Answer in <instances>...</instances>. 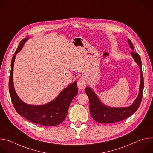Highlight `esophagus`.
<instances>
[{"mask_svg":"<svg viewBox=\"0 0 153 153\" xmlns=\"http://www.w3.org/2000/svg\"><path fill=\"white\" fill-rule=\"evenodd\" d=\"M86 84H87L86 79L84 77H82L77 82L78 88L80 90H84L86 86Z\"/></svg>","mask_w":153,"mask_h":153,"instance_id":"34e87169","label":"esophagus"}]
</instances>
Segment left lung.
<instances>
[{
	"label": "left lung",
	"mask_w": 153,
	"mask_h": 153,
	"mask_svg": "<svg viewBox=\"0 0 153 153\" xmlns=\"http://www.w3.org/2000/svg\"><path fill=\"white\" fill-rule=\"evenodd\" d=\"M128 44H129L131 49L134 50V47L131 41L128 39ZM131 55L140 69L141 79L138 96L134 100V103L128 107H109L103 105L90 87L87 86L85 91L89 98L90 114L95 121L101 123L117 122L131 116L138 110L142 102L144 87L143 77L142 71V62L140 57L137 53L132 51Z\"/></svg>",
	"instance_id": "1"
}]
</instances>
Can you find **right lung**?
<instances>
[{"instance_id": "add662e5", "label": "right lung", "mask_w": 153, "mask_h": 153, "mask_svg": "<svg viewBox=\"0 0 153 153\" xmlns=\"http://www.w3.org/2000/svg\"><path fill=\"white\" fill-rule=\"evenodd\" d=\"M28 37L21 40L12 58L9 79V91L13 106L17 113L28 120L43 126H56L66 118L70 105L78 93L77 82L65 88L51 102L42 105H28L17 95L13 85V67L16 55L22 48Z\"/></svg>"}]
</instances>
